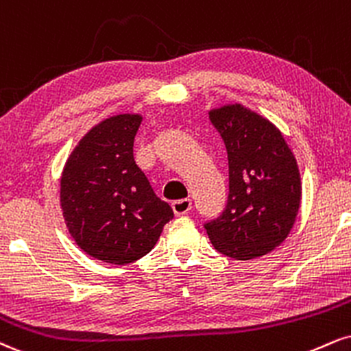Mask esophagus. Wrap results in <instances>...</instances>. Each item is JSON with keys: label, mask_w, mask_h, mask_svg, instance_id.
<instances>
[{"label": "esophagus", "mask_w": 351, "mask_h": 351, "mask_svg": "<svg viewBox=\"0 0 351 351\" xmlns=\"http://www.w3.org/2000/svg\"><path fill=\"white\" fill-rule=\"evenodd\" d=\"M193 204L189 199H178V201H173L171 202V209L176 216H186V214L191 210Z\"/></svg>", "instance_id": "34e87169"}]
</instances>
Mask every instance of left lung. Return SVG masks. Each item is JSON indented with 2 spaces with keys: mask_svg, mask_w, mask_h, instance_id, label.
I'll list each match as a JSON object with an SVG mask.
<instances>
[{
  "mask_svg": "<svg viewBox=\"0 0 351 351\" xmlns=\"http://www.w3.org/2000/svg\"><path fill=\"white\" fill-rule=\"evenodd\" d=\"M229 163L226 209L206 222L210 243L234 260H252L282 243L301 206V175L276 125L242 104L209 111Z\"/></svg>",
  "mask_w": 351,
  "mask_h": 351,
  "instance_id": "1",
  "label": "left lung"
}]
</instances>
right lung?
Returning <instances> with one entry per match:
<instances>
[{"label":"right lung","instance_id":"obj_1","mask_svg":"<svg viewBox=\"0 0 351 351\" xmlns=\"http://www.w3.org/2000/svg\"><path fill=\"white\" fill-rule=\"evenodd\" d=\"M138 114H117L96 124L66 160L60 206L75 242L93 258L128 265L155 247L173 219L134 160Z\"/></svg>","mask_w":351,"mask_h":351}]
</instances>
